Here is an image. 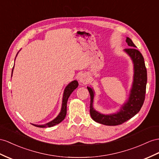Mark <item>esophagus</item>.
<instances>
[{
    "instance_id": "esophagus-1",
    "label": "esophagus",
    "mask_w": 159,
    "mask_h": 159,
    "mask_svg": "<svg viewBox=\"0 0 159 159\" xmlns=\"http://www.w3.org/2000/svg\"><path fill=\"white\" fill-rule=\"evenodd\" d=\"M79 81L82 84H87L89 82L88 76L86 74H80L79 76Z\"/></svg>"
}]
</instances>
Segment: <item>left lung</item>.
Here are the masks:
<instances>
[{
    "label": "left lung",
    "mask_w": 159,
    "mask_h": 159,
    "mask_svg": "<svg viewBox=\"0 0 159 159\" xmlns=\"http://www.w3.org/2000/svg\"><path fill=\"white\" fill-rule=\"evenodd\" d=\"M126 42L129 46L125 51L131 57L134 66V76L132 89L129 98L121 109V111L112 115H103L96 111L93 107L94 93L90 87H87L91 96L90 114L92 119L99 124L106 125H117L131 119L140 111L145 99L147 71L145 66L144 57L136 48V46L131 39L126 38Z\"/></svg>",
    "instance_id": "1"
}]
</instances>
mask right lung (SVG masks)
<instances>
[{"label": "right lung", "mask_w": 159, "mask_h": 159, "mask_svg": "<svg viewBox=\"0 0 159 159\" xmlns=\"http://www.w3.org/2000/svg\"><path fill=\"white\" fill-rule=\"evenodd\" d=\"M13 70H12V74H13ZM78 86H79V83L76 80L72 81V82H71L68 85H67V87H66V89H65L64 92L62 109H61V111L59 113V115L56 117V118H55L54 120H52V121L49 122V123L44 125H34V124H32V125H34L35 126H36V127H38V128H50L53 125H55L56 124H58L59 123H60V122L65 118V117H66V115L67 101L69 97H70V94L73 92V91L78 87Z\"/></svg>", "instance_id": "add662e5"}]
</instances>
